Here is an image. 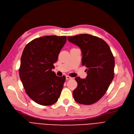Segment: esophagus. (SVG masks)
I'll list each match as a JSON object with an SVG mask.
<instances>
[{
  "label": "esophagus",
  "instance_id": "esophagus-1",
  "mask_svg": "<svg viewBox=\"0 0 134 134\" xmlns=\"http://www.w3.org/2000/svg\"><path fill=\"white\" fill-rule=\"evenodd\" d=\"M72 79V77H70V76H66V80H70V79Z\"/></svg>",
  "mask_w": 134,
  "mask_h": 134
}]
</instances>
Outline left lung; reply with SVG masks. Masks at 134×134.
I'll use <instances>...</instances> for the list:
<instances>
[{
  "label": "left lung",
  "instance_id": "left-lung-1",
  "mask_svg": "<svg viewBox=\"0 0 134 134\" xmlns=\"http://www.w3.org/2000/svg\"><path fill=\"white\" fill-rule=\"evenodd\" d=\"M68 40L81 49L82 65L87 68L86 79L75 78L77 86L74 98L80 104H93L104 96L114 78V56L108 44L99 37L81 34Z\"/></svg>",
  "mask_w": 134,
  "mask_h": 134
}]
</instances>
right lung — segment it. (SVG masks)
<instances>
[{
    "instance_id": "add662e5",
    "label": "right lung",
    "mask_w": 134,
    "mask_h": 134,
    "mask_svg": "<svg viewBox=\"0 0 134 134\" xmlns=\"http://www.w3.org/2000/svg\"><path fill=\"white\" fill-rule=\"evenodd\" d=\"M66 41V36H46L31 41L24 49L20 78L26 93L40 105L54 104L60 95L66 78L57 76L52 69Z\"/></svg>"
}]
</instances>
